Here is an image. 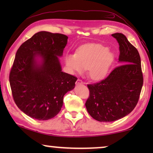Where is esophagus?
Segmentation results:
<instances>
[{
	"mask_svg": "<svg viewBox=\"0 0 153 153\" xmlns=\"http://www.w3.org/2000/svg\"><path fill=\"white\" fill-rule=\"evenodd\" d=\"M83 81L80 79H77V82H76V85H79V84H83Z\"/></svg>",
	"mask_w": 153,
	"mask_h": 153,
	"instance_id": "obj_1",
	"label": "esophagus"
}]
</instances>
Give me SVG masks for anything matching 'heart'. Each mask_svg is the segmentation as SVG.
Segmentation results:
<instances>
[{"instance_id":"1","label":"heart","mask_w":153,"mask_h":153,"mask_svg":"<svg viewBox=\"0 0 153 153\" xmlns=\"http://www.w3.org/2000/svg\"><path fill=\"white\" fill-rule=\"evenodd\" d=\"M114 60V55L107 46L101 44H88L77 49L76 54H66L64 61L71 74L87 69L92 79L101 80L108 74Z\"/></svg>"}]
</instances>
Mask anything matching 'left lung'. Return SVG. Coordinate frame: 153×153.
Masks as SVG:
<instances>
[{"label": "left lung", "instance_id": "8db88e82", "mask_svg": "<svg viewBox=\"0 0 153 153\" xmlns=\"http://www.w3.org/2000/svg\"><path fill=\"white\" fill-rule=\"evenodd\" d=\"M112 36L120 46L118 62L121 65L101 82L88 85L90 97L85 104L90 116L101 122L118 120L130 113L138 103L143 85L138 50L123 33Z\"/></svg>", "mask_w": 153, "mask_h": 153}]
</instances>
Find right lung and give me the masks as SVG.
I'll use <instances>...</instances> for the list:
<instances>
[{
  "label": "right lung",
  "instance_id": "1",
  "mask_svg": "<svg viewBox=\"0 0 153 153\" xmlns=\"http://www.w3.org/2000/svg\"><path fill=\"white\" fill-rule=\"evenodd\" d=\"M68 37L42 31L18 49L9 75L13 97L18 108L35 120L56 116L63 97L73 90L77 77L62 71L59 57Z\"/></svg>",
  "mask_w": 153,
  "mask_h": 153
}]
</instances>
